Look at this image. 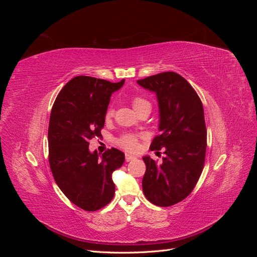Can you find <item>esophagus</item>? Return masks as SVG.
<instances>
[{
    "label": "esophagus",
    "mask_w": 257,
    "mask_h": 257,
    "mask_svg": "<svg viewBox=\"0 0 257 257\" xmlns=\"http://www.w3.org/2000/svg\"><path fill=\"white\" fill-rule=\"evenodd\" d=\"M135 159H137V158L135 157V155H132V154H128V153L125 154V160H126V162L133 161V160H135Z\"/></svg>",
    "instance_id": "obj_1"
}]
</instances>
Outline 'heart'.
I'll return each instance as SVG.
<instances>
[{"mask_svg": "<svg viewBox=\"0 0 257 257\" xmlns=\"http://www.w3.org/2000/svg\"><path fill=\"white\" fill-rule=\"evenodd\" d=\"M132 104H133V108L135 111H138L143 109V108H146V107H149L151 108V105L150 103L148 102V100H146L145 98L143 97H135L133 99V102H132ZM112 109L111 108H109V109L107 110V113H106V116L107 118H110V116L112 115ZM119 145L123 148H125L126 150H135L136 149V146H137V139L134 135H131V134H125L123 135L119 138L118 141Z\"/></svg>", "mask_w": 257, "mask_h": 257, "instance_id": "b5f03b06", "label": "heart"}]
</instances>
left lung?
I'll return each mask as SVG.
<instances>
[{"label": "left lung", "instance_id": "obj_1", "mask_svg": "<svg viewBox=\"0 0 257 257\" xmlns=\"http://www.w3.org/2000/svg\"><path fill=\"white\" fill-rule=\"evenodd\" d=\"M137 83L155 93L158 99L160 135L150 149L165 148L161 164L149 155L143 158V191L152 204L169 207L190 195L203 172L207 147L204 107L192 85L177 73H161Z\"/></svg>", "mask_w": 257, "mask_h": 257}]
</instances>
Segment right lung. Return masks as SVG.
Segmentation results:
<instances>
[{
    "instance_id": "obj_1",
    "label": "right lung",
    "mask_w": 257,
    "mask_h": 257,
    "mask_svg": "<svg viewBox=\"0 0 257 257\" xmlns=\"http://www.w3.org/2000/svg\"><path fill=\"white\" fill-rule=\"evenodd\" d=\"M124 81L74 77L52 107L48 128L51 172L64 195L85 211H95L110 203L115 190L112 173L125 160L115 148L102 155L89 150L90 139L99 136L104 127L111 94Z\"/></svg>"
}]
</instances>
